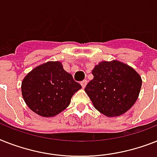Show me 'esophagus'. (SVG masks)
<instances>
[{"instance_id":"1","label":"esophagus","mask_w":157,"mask_h":157,"mask_svg":"<svg viewBox=\"0 0 157 157\" xmlns=\"http://www.w3.org/2000/svg\"><path fill=\"white\" fill-rule=\"evenodd\" d=\"M87 82L88 81H86V80H84V81H81V86H82V88H85V86H86V85H87Z\"/></svg>"}]
</instances>
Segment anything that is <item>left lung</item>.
I'll use <instances>...</instances> for the list:
<instances>
[{
	"label": "left lung",
	"instance_id": "obj_1",
	"mask_svg": "<svg viewBox=\"0 0 157 157\" xmlns=\"http://www.w3.org/2000/svg\"><path fill=\"white\" fill-rule=\"evenodd\" d=\"M94 79L85 91L94 107L107 117L127 112L135 104L140 91V76L119 61H103L92 71Z\"/></svg>",
	"mask_w": 157,
	"mask_h": 157
}]
</instances>
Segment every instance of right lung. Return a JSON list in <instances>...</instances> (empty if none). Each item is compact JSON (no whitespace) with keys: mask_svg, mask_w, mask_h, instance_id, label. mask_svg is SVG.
<instances>
[{"mask_svg":"<svg viewBox=\"0 0 157 157\" xmlns=\"http://www.w3.org/2000/svg\"><path fill=\"white\" fill-rule=\"evenodd\" d=\"M80 89L81 85L58 61L38 66L21 83V94L26 105L43 117H53L65 109Z\"/></svg>","mask_w":157,"mask_h":157,"instance_id":"right-lung-1","label":"right lung"}]
</instances>
